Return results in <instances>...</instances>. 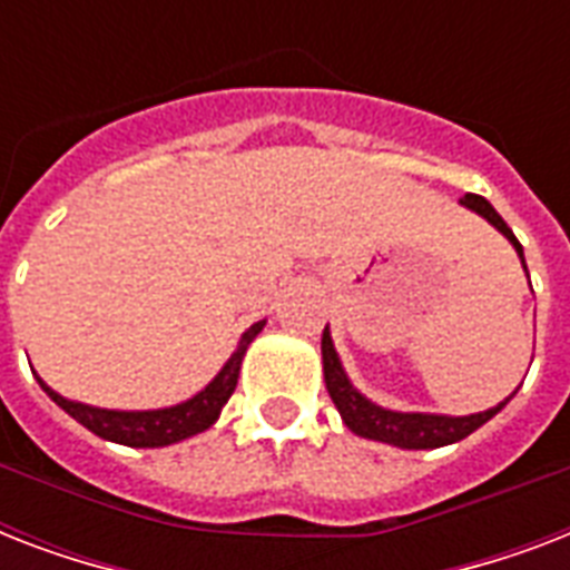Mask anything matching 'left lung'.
I'll use <instances>...</instances> for the list:
<instances>
[{"mask_svg": "<svg viewBox=\"0 0 570 570\" xmlns=\"http://www.w3.org/2000/svg\"><path fill=\"white\" fill-rule=\"evenodd\" d=\"M459 204L468 206L470 213L482 215L491 227H497V230L503 233L505 239L512 242V248L518 250L523 272H527V259H523L521 242L514 239L512 227L500 218V213H497L494 206L479 195H464ZM527 277H530V272H527ZM322 373H325V387H328L331 399H334V405H337L340 416H343V423H346L355 434H361V438L390 443V446H399V450H438V446H450V443L464 441L468 434L476 432L479 425H485L491 416L500 414V411L509 405V399L518 393V390H514L512 396H505L500 405L468 416L425 414V411H390V407L375 405L373 399H366L364 393L352 384V379H348L346 370H343V361H340L337 348H334L328 325L322 331Z\"/></svg>", "mask_w": 570, "mask_h": 570, "instance_id": "left-lung-1", "label": "left lung"}]
</instances>
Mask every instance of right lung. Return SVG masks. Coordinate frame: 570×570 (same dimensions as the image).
I'll list each match as a JSON object with an SVG mask.
<instances>
[{
    "instance_id": "add662e5",
    "label": "right lung",
    "mask_w": 570,
    "mask_h": 570,
    "mask_svg": "<svg viewBox=\"0 0 570 570\" xmlns=\"http://www.w3.org/2000/svg\"><path fill=\"white\" fill-rule=\"evenodd\" d=\"M263 325H266V320L254 322V325L242 334L236 348H233V355L227 357V364L218 370V375H215L200 393H195L191 399L177 402V405L171 407H154V411H115V407L85 405V402H73V399L56 393V390L49 387L43 379H38V375H35V379H38L40 390H43L61 411H67L76 423H82L88 432H94L97 438H102V441L124 443V446H138V450L171 446V443L186 441L191 434L206 432V429L218 420L222 407L227 405V399H230L233 390H236L242 357H245L248 346L254 343V337L263 331Z\"/></svg>"
}]
</instances>
